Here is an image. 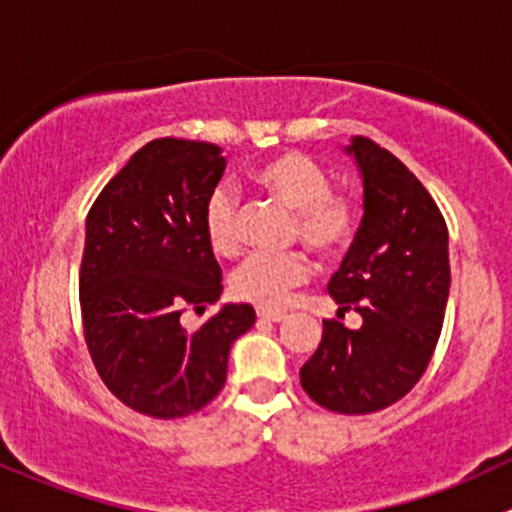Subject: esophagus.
Instances as JSON below:
<instances>
[{
    "instance_id": "1",
    "label": "esophagus",
    "mask_w": 512,
    "mask_h": 512,
    "mask_svg": "<svg viewBox=\"0 0 512 512\" xmlns=\"http://www.w3.org/2000/svg\"><path fill=\"white\" fill-rule=\"evenodd\" d=\"M257 316H260L262 321H272V324H279V321L287 319V314H282V311H270V309H257Z\"/></svg>"
}]
</instances>
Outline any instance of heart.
<instances>
[{"instance_id":"heart-1","label":"heart","mask_w":512,"mask_h":512,"mask_svg":"<svg viewBox=\"0 0 512 512\" xmlns=\"http://www.w3.org/2000/svg\"><path fill=\"white\" fill-rule=\"evenodd\" d=\"M252 181L294 211L292 233L311 250L331 257L351 245L360 223V203L351 191L328 186L324 166L309 154L289 149L262 161ZM203 233L215 255L233 257L242 245L240 201L218 186L203 208ZM311 279V260L304 250L252 252L230 277V289L242 301L262 309H282L292 292Z\"/></svg>"}]
</instances>
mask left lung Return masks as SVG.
<instances>
[{"instance_id": "1", "label": "left lung", "mask_w": 512, "mask_h": 512, "mask_svg": "<svg viewBox=\"0 0 512 512\" xmlns=\"http://www.w3.org/2000/svg\"><path fill=\"white\" fill-rule=\"evenodd\" d=\"M365 215L328 294L338 316L358 311L363 326L326 319L319 348L299 370L316 405L370 414L395 405L427 370L449 299V230L432 193L395 154L355 137Z\"/></svg>"}]
</instances>
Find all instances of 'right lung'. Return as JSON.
Masks as SVG:
<instances>
[{"instance_id":"right-lung-1","label":"right lung","mask_w":512,"mask_h":512,"mask_svg":"<svg viewBox=\"0 0 512 512\" xmlns=\"http://www.w3.org/2000/svg\"><path fill=\"white\" fill-rule=\"evenodd\" d=\"M225 171L211 142L161 137L107 181L85 220L78 289L83 338L107 390L129 410L179 419L223 390L233 341L255 324L228 304L188 331L223 292L203 208Z\"/></svg>"}]
</instances>
